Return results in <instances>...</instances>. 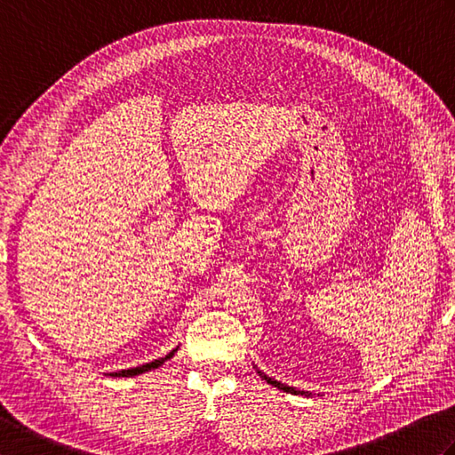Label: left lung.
<instances>
[{
  "label": "left lung",
  "instance_id": "obj_1",
  "mask_svg": "<svg viewBox=\"0 0 455 455\" xmlns=\"http://www.w3.org/2000/svg\"><path fill=\"white\" fill-rule=\"evenodd\" d=\"M264 379H267V383H272L274 387H277V389H282V391H287V393H301V391H297V389H293V387H287V385H283V383H279V381H275V379H269V377H266L264 375ZM303 395V393H301Z\"/></svg>",
  "mask_w": 455,
  "mask_h": 455
}]
</instances>
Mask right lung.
<instances>
[{
	"label": "right lung",
	"instance_id": "right-lung-1",
	"mask_svg": "<svg viewBox=\"0 0 455 455\" xmlns=\"http://www.w3.org/2000/svg\"><path fill=\"white\" fill-rule=\"evenodd\" d=\"M173 352H176V350H172L168 355L158 357V360H154V362H150V363H144V365H139V367H131V370L113 371L111 375H113V377H131V375H139V373H144V371H148V370H154V367H160L164 362L168 360V357H172Z\"/></svg>",
	"mask_w": 455,
	"mask_h": 455
}]
</instances>
